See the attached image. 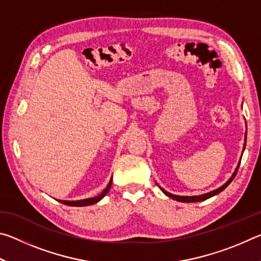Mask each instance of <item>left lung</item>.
I'll list each match as a JSON object with an SVG mask.
<instances>
[{
    "instance_id": "8db88e82",
    "label": "left lung",
    "mask_w": 261,
    "mask_h": 261,
    "mask_svg": "<svg viewBox=\"0 0 261 261\" xmlns=\"http://www.w3.org/2000/svg\"><path fill=\"white\" fill-rule=\"evenodd\" d=\"M245 145H246V134H245V143H244V147H243V152H244V149H245ZM241 159H242V156H241ZM240 165H241V160H240V162H238V165H237V167H236L235 171H233V173H232L231 177L229 178V179L227 180V182L224 183L223 185H221L220 188L213 190V191L207 192V193H204V194H199V196H176V194H173V193L166 191L165 189H162L161 187H159V185H158V187L160 188L161 191H162L163 193H165L167 197H169V198H171V199H174V200H177V201H180V202H197V201H202V200H206V199H208V198L215 196V194L222 192L223 190L226 189V188L228 187V185L231 183V180H232L233 178H235V176H236L237 171H238V168H240Z\"/></svg>"
}]
</instances>
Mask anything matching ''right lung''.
I'll return each mask as SVG.
<instances>
[{
    "mask_svg": "<svg viewBox=\"0 0 261 261\" xmlns=\"http://www.w3.org/2000/svg\"><path fill=\"white\" fill-rule=\"evenodd\" d=\"M112 182H113V177L110 178L109 183L107 187H106V189L103 190L102 192H101L100 194H98L96 197H93V198H87V199H82V200H59L60 202H62V204L64 205H68V206H77V207H82V206H90V205H93V204H96V202H99L102 198L106 196V194L108 193L110 187H112Z\"/></svg>",
    "mask_w": 261,
    "mask_h": 261,
    "instance_id": "1",
    "label": "right lung"
}]
</instances>
